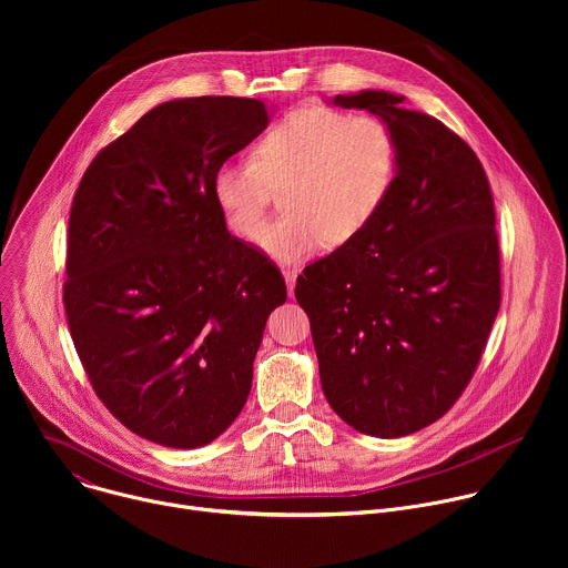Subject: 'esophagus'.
<instances>
[{
  "label": "esophagus",
  "instance_id": "esophagus-1",
  "mask_svg": "<svg viewBox=\"0 0 568 568\" xmlns=\"http://www.w3.org/2000/svg\"><path fill=\"white\" fill-rule=\"evenodd\" d=\"M283 276H285V283H287V294L292 296V294H294V285H296V276H298V272H296V270H285V272H283Z\"/></svg>",
  "mask_w": 568,
  "mask_h": 568
}]
</instances>
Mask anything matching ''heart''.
<instances>
[{
    "instance_id": "obj_1",
    "label": "heart",
    "mask_w": 568,
    "mask_h": 568,
    "mask_svg": "<svg viewBox=\"0 0 568 568\" xmlns=\"http://www.w3.org/2000/svg\"><path fill=\"white\" fill-rule=\"evenodd\" d=\"M399 150L386 121L333 108L287 114L254 145V156H231L211 178L226 226L252 237L283 189L278 217L261 247L281 263L305 261L323 245L355 240L384 209L397 178Z\"/></svg>"
}]
</instances>
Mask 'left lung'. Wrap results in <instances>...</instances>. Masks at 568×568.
Returning <instances> with one entry per match:
<instances>
[{"label":"left lung","instance_id":"obj_1","mask_svg":"<svg viewBox=\"0 0 568 568\" xmlns=\"http://www.w3.org/2000/svg\"><path fill=\"white\" fill-rule=\"evenodd\" d=\"M335 105L388 123L399 150L377 217L296 281L335 414L375 438L443 418L469 384L501 305L495 200L474 150L404 99L366 90Z\"/></svg>","mask_w":568,"mask_h":568}]
</instances>
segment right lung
Here are the masks:
<instances>
[{
	"instance_id": "obj_1",
	"label": "right lung",
	"mask_w": 568,
	"mask_h": 568,
	"mask_svg": "<svg viewBox=\"0 0 568 568\" xmlns=\"http://www.w3.org/2000/svg\"><path fill=\"white\" fill-rule=\"evenodd\" d=\"M272 110L256 99L161 103L108 143L71 202L62 303L75 353L110 414L136 436L195 449L252 390L278 267L226 231L220 161Z\"/></svg>"
}]
</instances>
